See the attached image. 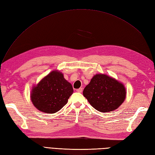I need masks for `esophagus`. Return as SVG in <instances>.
Listing matches in <instances>:
<instances>
[{
    "label": "esophagus",
    "mask_w": 155,
    "mask_h": 155,
    "mask_svg": "<svg viewBox=\"0 0 155 155\" xmlns=\"http://www.w3.org/2000/svg\"><path fill=\"white\" fill-rule=\"evenodd\" d=\"M82 91H83V88H78V89H77V90H76V91L78 92H81Z\"/></svg>",
    "instance_id": "1"
}]
</instances>
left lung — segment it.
Listing matches in <instances>:
<instances>
[{
	"label": "left lung",
	"instance_id": "obj_1",
	"mask_svg": "<svg viewBox=\"0 0 155 155\" xmlns=\"http://www.w3.org/2000/svg\"><path fill=\"white\" fill-rule=\"evenodd\" d=\"M83 96L95 109L102 112L116 110L124 101L126 91L123 84L104 74L94 76L84 88Z\"/></svg>",
	"mask_w": 155,
	"mask_h": 155
}]
</instances>
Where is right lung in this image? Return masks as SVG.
Wrapping results in <instances>:
<instances>
[{"instance_id":"add662e5","label":"right lung","mask_w":155,"mask_h":155,"mask_svg":"<svg viewBox=\"0 0 155 155\" xmlns=\"http://www.w3.org/2000/svg\"><path fill=\"white\" fill-rule=\"evenodd\" d=\"M73 88L63 74L53 71L44 78L32 90L31 100L37 109L52 114L67 104Z\"/></svg>"}]
</instances>
